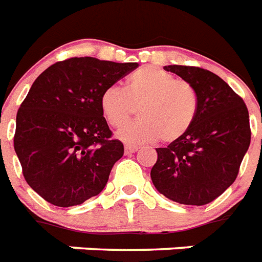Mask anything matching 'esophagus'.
I'll return each instance as SVG.
<instances>
[{"label":"esophagus","mask_w":262,"mask_h":262,"mask_svg":"<svg viewBox=\"0 0 262 262\" xmlns=\"http://www.w3.org/2000/svg\"><path fill=\"white\" fill-rule=\"evenodd\" d=\"M124 151L125 154H133V152L138 151V147L137 146H134V144H125Z\"/></svg>","instance_id":"esophagus-1"}]
</instances>
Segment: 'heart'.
<instances>
[{"mask_svg": "<svg viewBox=\"0 0 262 262\" xmlns=\"http://www.w3.org/2000/svg\"><path fill=\"white\" fill-rule=\"evenodd\" d=\"M100 106L104 118L115 128L124 125L138 106L139 119L118 133L121 141L147 143L160 138L165 143H171L192 127L199 100L189 82L147 66L129 75L124 89L116 85L106 88L100 98Z\"/></svg>", "mask_w": 262, "mask_h": 262, "instance_id": "heart-1", "label": "heart"}]
</instances>
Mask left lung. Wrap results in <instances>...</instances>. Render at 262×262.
<instances>
[{"instance_id": "obj_1", "label": "left lung", "mask_w": 262, "mask_h": 262, "mask_svg": "<svg viewBox=\"0 0 262 262\" xmlns=\"http://www.w3.org/2000/svg\"><path fill=\"white\" fill-rule=\"evenodd\" d=\"M198 93V115L183 138L156 148L151 181L165 198L187 206H204L235 181L250 144L249 112L244 100L214 73L169 64Z\"/></svg>"}]
</instances>
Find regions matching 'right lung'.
Here are the masks:
<instances>
[{"label":"right lung","mask_w":262,"mask_h":262,"mask_svg":"<svg viewBox=\"0 0 262 262\" xmlns=\"http://www.w3.org/2000/svg\"><path fill=\"white\" fill-rule=\"evenodd\" d=\"M138 66L70 58L35 79L16 116L14 151L25 181L48 203L77 206L104 189L124 147L111 139L100 98Z\"/></svg>","instance_id":"right-lung-1"}]
</instances>
